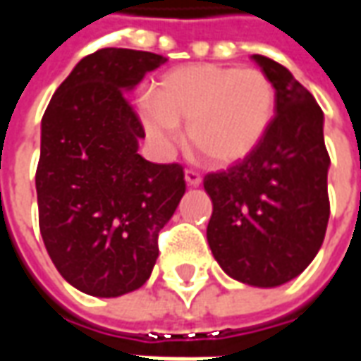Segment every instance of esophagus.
<instances>
[{"label": "esophagus", "instance_id": "34e87169", "mask_svg": "<svg viewBox=\"0 0 361 361\" xmlns=\"http://www.w3.org/2000/svg\"><path fill=\"white\" fill-rule=\"evenodd\" d=\"M201 173L195 172V170H185V183H188L189 188H199L201 185Z\"/></svg>", "mask_w": 361, "mask_h": 361}]
</instances>
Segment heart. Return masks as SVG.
I'll return each mask as SVG.
<instances>
[{"label": "heart", "mask_w": 361, "mask_h": 361, "mask_svg": "<svg viewBox=\"0 0 361 361\" xmlns=\"http://www.w3.org/2000/svg\"><path fill=\"white\" fill-rule=\"evenodd\" d=\"M276 108V90L263 71L195 63L166 73L154 100L141 98L137 111L154 147L170 150L188 123V139L214 166L234 164L257 149Z\"/></svg>", "instance_id": "heart-1"}]
</instances>
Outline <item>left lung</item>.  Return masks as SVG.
Listing matches in <instances>:
<instances>
[{"label":"left lung","mask_w":361,"mask_h":361,"mask_svg":"<svg viewBox=\"0 0 361 361\" xmlns=\"http://www.w3.org/2000/svg\"><path fill=\"white\" fill-rule=\"evenodd\" d=\"M251 59L274 85V119L240 164L204 178L212 201L207 240L230 279L276 288L302 274L325 240L331 158L313 94L276 61Z\"/></svg>","instance_id":"obj_1"}]
</instances>
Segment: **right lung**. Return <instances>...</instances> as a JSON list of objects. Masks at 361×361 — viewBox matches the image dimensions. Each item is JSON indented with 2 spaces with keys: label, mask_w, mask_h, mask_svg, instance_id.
<instances>
[{
  "label": "right lung",
  "mask_w": 361,
  "mask_h": 361,
  "mask_svg": "<svg viewBox=\"0 0 361 361\" xmlns=\"http://www.w3.org/2000/svg\"><path fill=\"white\" fill-rule=\"evenodd\" d=\"M164 61L152 51H94L44 111L40 234L59 274L89 295L118 298L149 280L158 232L185 193L180 164H154L137 152L145 131L126 94Z\"/></svg>",
  "instance_id": "obj_1"
}]
</instances>
